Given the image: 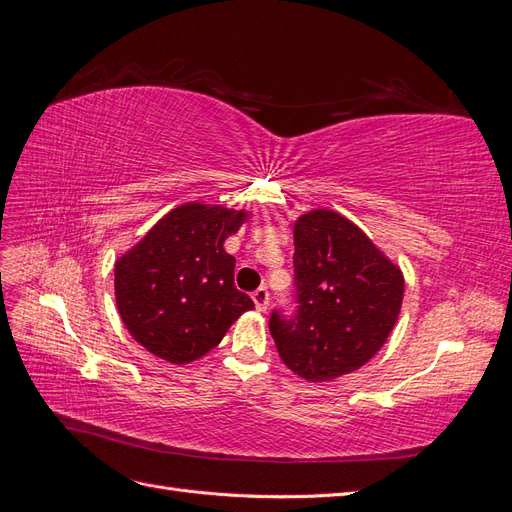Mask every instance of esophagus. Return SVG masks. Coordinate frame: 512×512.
Instances as JSON below:
<instances>
[{"instance_id":"34e87169","label":"esophagus","mask_w":512,"mask_h":512,"mask_svg":"<svg viewBox=\"0 0 512 512\" xmlns=\"http://www.w3.org/2000/svg\"><path fill=\"white\" fill-rule=\"evenodd\" d=\"M252 299H254V305H256L258 312H267V305H269V292H267V288H265V286H260V288L252 294Z\"/></svg>"}]
</instances>
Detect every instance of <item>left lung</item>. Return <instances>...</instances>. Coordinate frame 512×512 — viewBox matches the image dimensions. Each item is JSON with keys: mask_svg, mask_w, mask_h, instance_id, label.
<instances>
[{"mask_svg": "<svg viewBox=\"0 0 512 512\" xmlns=\"http://www.w3.org/2000/svg\"><path fill=\"white\" fill-rule=\"evenodd\" d=\"M299 312L273 314L269 329L284 365L309 382H329L369 363L395 329L404 273L365 232L333 209L294 220Z\"/></svg>", "mask_w": 512, "mask_h": 512, "instance_id": "left-lung-1", "label": "left lung"}]
</instances>
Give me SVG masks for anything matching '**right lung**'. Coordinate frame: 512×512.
Returning a JSON list of instances; mask_svg holds the SVG:
<instances>
[{
  "label": "right lung",
  "mask_w": 512,
  "mask_h": 512,
  "mask_svg": "<svg viewBox=\"0 0 512 512\" xmlns=\"http://www.w3.org/2000/svg\"><path fill=\"white\" fill-rule=\"evenodd\" d=\"M252 218L247 209L192 203L170 209L115 260V301L147 352L188 365L222 342L254 301L235 288L224 241Z\"/></svg>",
  "instance_id": "add662e5"
}]
</instances>
